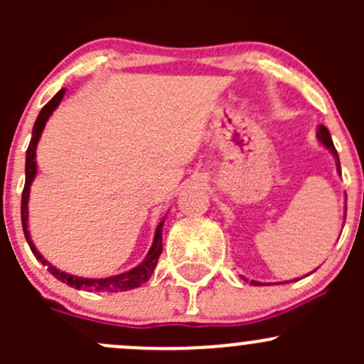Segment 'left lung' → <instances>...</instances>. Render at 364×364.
Instances as JSON below:
<instances>
[{"instance_id": "obj_1", "label": "left lung", "mask_w": 364, "mask_h": 364, "mask_svg": "<svg viewBox=\"0 0 364 364\" xmlns=\"http://www.w3.org/2000/svg\"><path fill=\"white\" fill-rule=\"evenodd\" d=\"M317 137H318V141H321L322 144H324L326 148H328L329 151H331L333 155H335V159H336V167H338V172H340V159H338V153H336L335 144H333L331 135H329V130H328V128L324 127V124H321V127H318V130H317ZM252 284H253V285H260L259 282H252Z\"/></svg>"}]
</instances>
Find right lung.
<instances>
[{
  "label": "right lung",
  "instance_id": "right-lung-1",
  "mask_svg": "<svg viewBox=\"0 0 364 364\" xmlns=\"http://www.w3.org/2000/svg\"><path fill=\"white\" fill-rule=\"evenodd\" d=\"M65 97V90H60L56 95L53 97V100L49 102L47 105H43V109L40 111L38 117L35 121V127H33V134H31V141H29L28 151H26V183H24V190H23V199H21V220H23V230L26 241H28L29 248H31L33 255L47 266L49 273H53L54 278H58L63 284L70 285V287H75L79 291H87V292H123V291H132V289L141 287L142 284L149 280V277L155 271L156 264H159V257L164 247H161V227H164V222H160V225L156 227V234H155V241H153V247L149 250L148 257L139 264L137 267H134L132 271H127L123 274H116V277L111 278H77L72 277V274L63 273V271L56 269L54 266H50L42 255H40L38 250L33 245L31 237H29L28 232V197H29V185H31L33 178L36 174V161H35V151H36V144H38V139L42 135L43 127H46V121L49 119V116L53 114L54 109L60 105V102L63 100Z\"/></svg>",
  "mask_w": 364,
  "mask_h": 364
}]
</instances>
